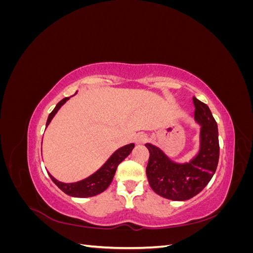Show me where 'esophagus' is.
I'll use <instances>...</instances> for the list:
<instances>
[{
  "label": "esophagus",
  "instance_id": "obj_1",
  "mask_svg": "<svg viewBox=\"0 0 253 253\" xmlns=\"http://www.w3.org/2000/svg\"><path fill=\"white\" fill-rule=\"evenodd\" d=\"M147 140H148V135L144 134V133H138L135 136V141H136V143H138V144L147 142Z\"/></svg>",
  "mask_w": 253,
  "mask_h": 253
}]
</instances>
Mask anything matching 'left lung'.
I'll list each match as a JSON object with an SVG mask.
<instances>
[{
	"mask_svg": "<svg viewBox=\"0 0 253 253\" xmlns=\"http://www.w3.org/2000/svg\"><path fill=\"white\" fill-rule=\"evenodd\" d=\"M194 120L201 126L200 151L189 163H175L152 143L147 176L155 193L172 201H187L202 192L216 171L219 158L217 124L209 106L193 97Z\"/></svg>",
	"mask_w": 253,
	"mask_h": 253,
	"instance_id": "left-lung-1",
	"label": "left lung"
}]
</instances>
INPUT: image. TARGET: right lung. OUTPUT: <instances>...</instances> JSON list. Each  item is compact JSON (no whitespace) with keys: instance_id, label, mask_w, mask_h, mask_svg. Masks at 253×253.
Listing matches in <instances>:
<instances>
[{"instance_id":"right-lung-1","label":"right lung","mask_w":253,"mask_h":253,"mask_svg":"<svg viewBox=\"0 0 253 253\" xmlns=\"http://www.w3.org/2000/svg\"><path fill=\"white\" fill-rule=\"evenodd\" d=\"M68 99H70V97L62 99V100L56 105V108L53 109V111L49 114L46 121V127L50 124L51 119L55 117V115L60 110L61 106H62ZM134 147H135L134 143H129L125 145V147H121L117 151H115L112 154V156L106 160L105 164L100 168V169L96 171L94 174L88 176L87 178L82 179L77 182H71V183L61 182L53 177L49 172H48V175L51 178V180L56 183L57 187L62 190L63 192L67 195L74 196V197L95 196L102 193L103 191H105L109 188L114 178V175L116 173L119 164L129 155V153L132 152Z\"/></svg>"}]
</instances>
